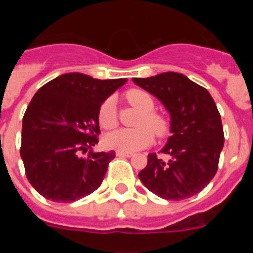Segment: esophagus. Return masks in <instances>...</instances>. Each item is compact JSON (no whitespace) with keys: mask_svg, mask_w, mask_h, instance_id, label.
Returning a JSON list of instances; mask_svg holds the SVG:
<instances>
[{"mask_svg":"<svg viewBox=\"0 0 253 253\" xmlns=\"http://www.w3.org/2000/svg\"><path fill=\"white\" fill-rule=\"evenodd\" d=\"M116 156H118V157H131V156H133V153H131V152L116 151Z\"/></svg>","mask_w":253,"mask_h":253,"instance_id":"obj_1","label":"esophagus"}]
</instances>
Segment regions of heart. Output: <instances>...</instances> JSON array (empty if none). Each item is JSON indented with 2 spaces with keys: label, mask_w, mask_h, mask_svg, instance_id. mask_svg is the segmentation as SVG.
I'll list each match as a JSON object with an SVG mask.
<instances>
[{
  "label": "heart",
  "mask_w": 253,
  "mask_h": 253,
  "mask_svg": "<svg viewBox=\"0 0 253 253\" xmlns=\"http://www.w3.org/2000/svg\"><path fill=\"white\" fill-rule=\"evenodd\" d=\"M126 100L133 106L142 111L137 120V128H122L105 135V144L109 148L123 152H134L149 146L153 142L154 134L163 137L169 131V120L162 114L154 111L153 96L144 90L134 88L126 92ZM97 119L101 128L113 129L118 124L115 101L113 97H107L99 107Z\"/></svg>",
  "instance_id": "1"
}]
</instances>
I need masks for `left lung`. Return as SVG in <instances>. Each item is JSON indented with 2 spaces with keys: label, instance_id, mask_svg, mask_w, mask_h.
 Wrapping results in <instances>:
<instances>
[{
  "label": "left lung",
  "instance_id": "8db88e82",
  "mask_svg": "<svg viewBox=\"0 0 253 253\" xmlns=\"http://www.w3.org/2000/svg\"><path fill=\"white\" fill-rule=\"evenodd\" d=\"M133 81L160 99L171 115L172 135L161 151L169 160L148 154L146 169L138 175L140 181L166 200L196 195L215 176L224 146L222 119L213 97L181 73L166 72Z\"/></svg>",
  "mask_w": 253,
  "mask_h": 253
}]
</instances>
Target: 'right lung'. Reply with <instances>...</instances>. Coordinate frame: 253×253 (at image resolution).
Segmentation results:
<instances>
[{
  "label": "right lung",
  "instance_id": "obj_1",
  "mask_svg": "<svg viewBox=\"0 0 253 253\" xmlns=\"http://www.w3.org/2000/svg\"><path fill=\"white\" fill-rule=\"evenodd\" d=\"M125 82L67 73L37 91L22 119L20 154L26 177L40 195L72 203L101 185L115 152L91 151L99 143L97 113Z\"/></svg>",
  "mask_w": 253,
  "mask_h": 253
}]
</instances>
